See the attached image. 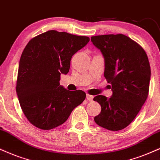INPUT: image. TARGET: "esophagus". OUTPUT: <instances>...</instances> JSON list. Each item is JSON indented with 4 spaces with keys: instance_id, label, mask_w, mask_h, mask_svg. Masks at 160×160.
<instances>
[{
    "instance_id": "34e87169",
    "label": "esophagus",
    "mask_w": 160,
    "mask_h": 160,
    "mask_svg": "<svg viewBox=\"0 0 160 160\" xmlns=\"http://www.w3.org/2000/svg\"><path fill=\"white\" fill-rule=\"evenodd\" d=\"M86 98H87V99H88V101H90V102H92V99H93V96H91V95H89V94H87Z\"/></svg>"
}]
</instances>
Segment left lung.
Listing matches in <instances>:
<instances>
[{
	"instance_id": "obj_1",
	"label": "left lung",
	"mask_w": 160,
	"mask_h": 160,
	"mask_svg": "<svg viewBox=\"0 0 160 160\" xmlns=\"http://www.w3.org/2000/svg\"><path fill=\"white\" fill-rule=\"evenodd\" d=\"M91 41L103 56L104 76L113 92L110 98H93L102 108L94 121L105 129L120 131L135 119L148 98V58L142 47L125 35H96Z\"/></svg>"
}]
</instances>
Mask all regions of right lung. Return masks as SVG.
<instances>
[{
  "label": "right lung",
  "instance_id": "add662e5",
  "mask_svg": "<svg viewBox=\"0 0 160 160\" xmlns=\"http://www.w3.org/2000/svg\"><path fill=\"white\" fill-rule=\"evenodd\" d=\"M90 38L50 30L29 41L20 59L16 92L20 105L31 124L50 130L68 120L85 99L82 90L70 91L60 85L68 74L72 56Z\"/></svg>",
  "mask_w": 160,
  "mask_h": 160
}]
</instances>
